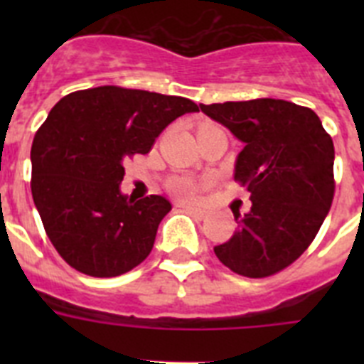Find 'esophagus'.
<instances>
[{
	"mask_svg": "<svg viewBox=\"0 0 364 364\" xmlns=\"http://www.w3.org/2000/svg\"><path fill=\"white\" fill-rule=\"evenodd\" d=\"M182 208H184L189 215H193V217L197 218H204L205 215H208V211L202 210V208H195V205H182Z\"/></svg>",
	"mask_w": 364,
	"mask_h": 364,
	"instance_id": "1",
	"label": "esophagus"
}]
</instances>
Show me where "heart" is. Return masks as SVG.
I'll return each mask as SVG.
<instances>
[{"mask_svg": "<svg viewBox=\"0 0 364 364\" xmlns=\"http://www.w3.org/2000/svg\"><path fill=\"white\" fill-rule=\"evenodd\" d=\"M205 188H208L205 180H195L189 176H178V178L171 180V184H169V191L182 200H195L200 197V193Z\"/></svg>", "mask_w": 364, "mask_h": 364, "instance_id": "1", "label": "heart"}]
</instances>
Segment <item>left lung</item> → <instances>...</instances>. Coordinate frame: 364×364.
Instances as JSON below:
<instances>
[{
    "instance_id": "obj_1",
    "label": "left lung",
    "mask_w": 364,
    "mask_h": 364,
    "mask_svg": "<svg viewBox=\"0 0 364 364\" xmlns=\"http://www.w3.org/2000/svg\"><path fill=\"white\" fill-rule=\"evenodd\" d=\"M204 114L244 144L235 182L250 191V213H235L237 231L215 246L231 272L262 279L306 252L332 208L333 142L311 109L286 100L200 104Z\"/></svg>"
}]
</instances>
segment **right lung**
<instances>
[{
  "label": "right lung",
  "mask_w": 364,
  "mask_h": 364,
  "mask_svg": "<svg viewBox=\"0 0 364 364\" xmlns=\"http://www.w3.org/2000/svg\"><path fill=\"white\" fill-rule=\"evenodd\" d=\"M198 111L182 96L102 85L63 96L31 149V191L45 233L67 264L91 277H118L153 250L171 204L120 193L124 164L146 154L167 125Z\"/></svg>",
  "instance_id": "1"
}]
</instances>
